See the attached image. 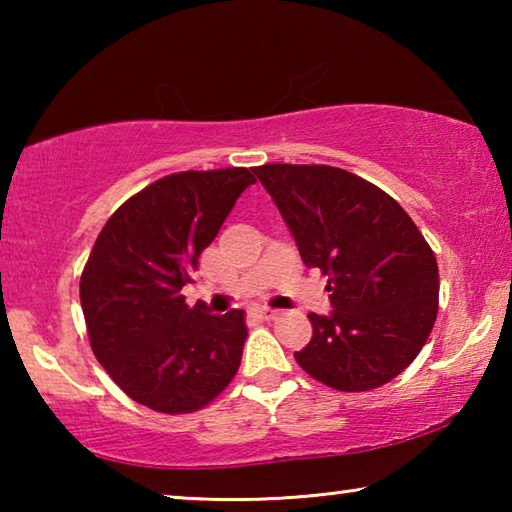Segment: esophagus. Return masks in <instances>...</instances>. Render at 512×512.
I'll list each match as a JSON object with an SVG mask.
<instances>
[{"label": "esophagus", "instance_id": "obj_1", "mask_svg": "<svg viewBox=\"0 0 512 512\" xmlns=\"http://www.w3.org/2000/svg\"><path fill=\"white\" fill-rule=\"evenodd\" d=\"M250 316L259 318V320H273V318H277V309H271V307H255V309H250Z\"/></svg>", "mask_w": 512, "mask_h": 512}]
</instances>
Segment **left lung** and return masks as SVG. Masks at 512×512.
Segmentation results:
<instances>
[{
  "label": "left lung",
  "mask_w": 512,
  "mask_h": 512,
  "mask_svg": "<svg viewBox=\"0 0 512 512\" xmlns=\"http://www.w3.org/2000/svg\"><path fill=\"white\" fill-rule=\"evenodd\" d=\"M302 262L327 275L329 316L309 314L311 341L293 354L334 391L388 384L418 357L438 314V264L418 225L384 189L327 164H262Z\"/></svg>",
  "instance_id": "8db88e82"
}]
</instances>
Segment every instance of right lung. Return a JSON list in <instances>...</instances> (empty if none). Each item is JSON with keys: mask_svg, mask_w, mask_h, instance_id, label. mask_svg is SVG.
<instances>
[{"mask_svg": "<svg viewBox=\"0 0 512 512\" xmlns=\"http://www.w3.org/2000/svg\"><path fill=\"white\" fill-rule=\"evenodd\" d=\"M253 183L246 167L171 173L121 203L94 241L81 275L90 345L137 404L192 413L237 375L244 311L214 316L203 302L189 307L183 287Z\"/></svg>", "mask_w": 512, "mask_h": 512, "instance_id": "right-lung-1", "label": "right lung"}]
</instances>
